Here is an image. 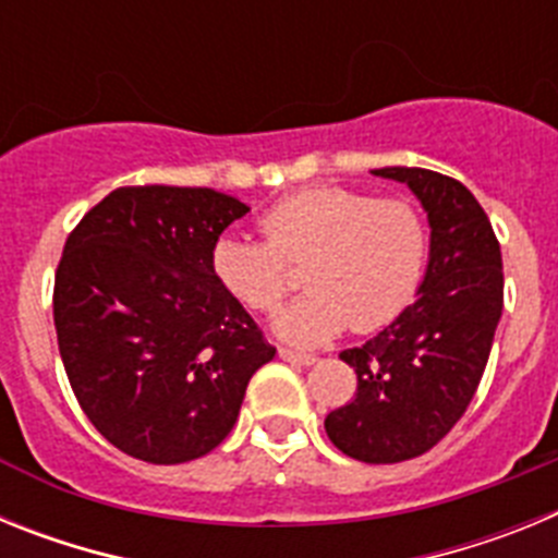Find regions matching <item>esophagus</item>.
I'll return each instance as SVG.
<instances>
[{"label": "esophagus", "instance_id": "1", "mask_svg": "<svg viewBox=\"0 0 558 558\" xmlns=\"http://www.w3.org/2000/svg\"><path fill=\"white\" fill-rule=\"evenodd\" d=\"M279 357L284 360V363H293V366H313L315 354H307V352H295V349H288V347H279Z\"/></svg>", "mask_w": 558, "mask_h": 558}]
</instances>
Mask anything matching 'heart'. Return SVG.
<instances>
[{"label": "heart", "mask_w": 558, "mask_h": 558, "mask_svg": "<svg viewBox=\"0 0 558 558\" xmlns=\"http://www.w3.org/2000/svg\"><path fill=\"white\" fill-rule=\"evenodd\" d=\"M268 243L223 234L211 248L220 288L254 313H270L288 293V265H302L307 293L274 318L295 347H318L352 324L386 327L411 304L427 265V226L405 198H374L349 186H310L270 206Z\"/></svg>", "instance_id": "b5f03b06"}]
</instances>
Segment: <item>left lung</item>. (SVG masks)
<instances>
[{"label":"left lung","mask_w":558,"mask_h":558,"mask_svg":"<svg viewBox=\"0 0 558 558\" xmlns=\"http://www.w3.org/2000/svg\"><path fill=\"white\" fill-rule=\"evenodd\" d=\"M372 172L416 195L430 254L413 304L363 347L340 352L357 374V393L324 427L354 461L397 463L438 445L475 397L502 315V256L461 181L422 167Z\"/></svg>","instance_id":"left-lung-1"}]
</instances>
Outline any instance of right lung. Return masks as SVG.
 Here are the masks:
<instances>
[{
    "label": "right lung",
    "instance_id": "add662e5",
    "mask_svg": "<svg viewBox=\"0 0 558 558\" xmlns=\"http://www.w3.org/2000/svg\"><path fill=\"white\" fill-rule=\"evenodd\" d=\"M245 211L209 186H122L69 234L58 349L83 413L117 450L147 463L206 456L274 360L211 270V248Z\"/></svg>",
    "mask_w": 558,
    "mask_h": 558
}]
</instances>
